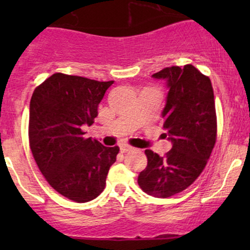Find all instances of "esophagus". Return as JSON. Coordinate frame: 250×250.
Returning a JSON list of instances; mask_svg holds the SVG:
<instances>
[{
  "mask_svg": "<svg viewBox=\"0 0 250 250\" xmlns=\"http://www.w3.org/2000/svg\"><path fill=\"white\" fill-rule=\"evenodd\" d=\"M131 149H133V147L127 145V143H122V145H120V150H121L122 153H128V151H130Z\"/></svg>",
  "mask_w": 250,
  "mask_h": 250,
  "instance_id": "esophagus-1",
  "label": "esophagus"
}]
</instances>
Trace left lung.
Wrapping results in <instances>:
<instances>
[{"instance_id":"obj_1","label":"left lung","mask_w":250,"mask_h":250,"mask_svg":"<svg viewBox=\"0 0 250 250\" xmlns=\"http://www.w3.org/2000/svg\"><path fill=\"white\" fill-rule=\"evenodd\" d=\"M153 77L169 89L162 119L173 147L165 156L147 149L137 182L145 193L166 199L187 189L205 169L216 142V111L210 80L194 65H173Z\"/></svg>"}]
</instances>
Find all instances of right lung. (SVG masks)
Instances as JSON below:
<instances>
[{"instance_id": "1", "label": "right lung", "mask_w": 250, "mask_h": 250, "mask_svg": "<svg viewBox=\"0 0 250 250\" xmlns=\"http://www.w3.org/2000/svg\"><path fill=\"white\" fill-rule=\"evenodd\" d=\"M114 81L100 82L56 73L34 90L29 109V145L48 183L67 199L83 203L105 187L119 147L85 139L99 103Z\"/></svg>"}]
</instances>
